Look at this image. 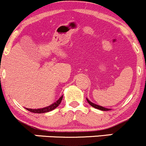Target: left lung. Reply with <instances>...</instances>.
<instances>
[{
	"label": "left lung",
	"mask_w": 146,
	"mask_h": 146,
	"mask_svg": "<svg viewBox=\"0 0 146 146\" xmlns=\"http://www.w3.org/2000/svg\"><path fill=\"white\" fill-rule=\"evenodd\" d=\"M86 100H87L88 103H89V104L91 105V106H93L94 108H95V109H99V110H102V111H109V110H111L110 109H107V108H105V107H104V106H99V105L96 104L92 103V102H91V101H89V99H86Z\"/></svg>",
	"instance_id": "left-lung-1"
}]
</instances>
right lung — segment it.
<instances>
[{
    "instance_id": "right-lung-1",
    "label": "right lung",
    "mask_w": 146,
    "mask_h": 146,
    "mask_svg": "<svg viewBox=\"0 0 146 146\" xmlns=\"http://www.w3.org/2000/svg\"><path fill=\"white\" fill-rule=\"evenodd\" d=\"M63 96H62L57 102H55L54 103H53L52 104L48 106H46V107L42 108V109H27V108H25L27 110H28L29 111L33 112V113H47V112L51 111L54 110V109L57 107L61 103L62 100Z\"/></svg>"
}]
</instances>
